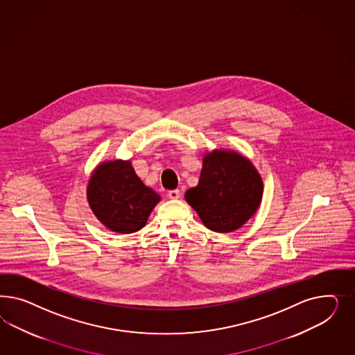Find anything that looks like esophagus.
Returning a JSON list of instances; mask_svg holds the SVG:
<instances>
[{
    "label": "esophagus",
    "mask_w": 355,
    "mask_h": 355,
    "mask_svg": "<svg viewBox=\"0 0 355 355\" xmlns=\"http://www.w3.org/2000/svg\"><path fill=\"white\" fill-rule=\"evenodd\" d=\"M168 196L171 198V199H180V196H181V193H180V190H171L169 193H168Z\"/></svg>",
    "instance_id": "34e87169"
}]
</instances>
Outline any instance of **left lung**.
<instances>
[{"mask_svg":"<svg viewBox=\"0 0 355 355\" xmlns=\"http://www.w3.org/2000/svg\"><path fill=\"white\" fill-rule=\"evenodd\" d=\"M263 196V181L252 162L234 150L205 153L198 186L184 199L205 227L230 233L255 215Z\"/></svg>","mask_w":355,"mask_h":355,"instance_id":"obj_1","label":"left lung"}]
</instances>
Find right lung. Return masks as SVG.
Instances as JSON below:
<instances>
[{"mask_svg": "<svg viewBox=\"0 0 355 355\" xmlns=\"http://www.w3.org/2000/svg\"><path fill=\"white\" fill-rule=\"evenodd\" d=\"M87 199L101 224L130 234L146 225L160 195L140 181L130 160H113L97 165L87 186Z\"/></svg>", "mask_w": 355, "mask_h": 355, "instance_id": "obj_1", "label": "right lung"}]
</instances>
